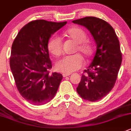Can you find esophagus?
<instances>
[{"instance_id": "obj_1", "label": "esophagus", "mask_w": 131, "mask_h": 131, "mask_svg": "<svg viewBox=\"0 0 131 131\" xmlns=\"http://www.w3.org/2000/svg\"><path fill=\"white\" fill-rule=\"evenodd\" d=\"M62 75H63V77H68V76L70 75V73H69V74H66V73H63V74H62Z\"/></svg>"}]
</instances>
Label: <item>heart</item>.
<instances>
[{
	"label": "heart",
	"instance_id": "1",
	"mask_svg": "<svg viewBox=\"0 0 131 131\" xmlns=\"http://www.w3.org/2000/svg\"><path fill=\"white\" fill-rule=\"evenodd\" d=\"M66 37L71 38L77 43L76 51H79L86 57H90L93 53V48L88 41V35L85 32L79 27H71L64 32ZM49 53L53 55L59 56L62 53V42L56 35L49 37L47 43ZM83 65V59L79 54L64 57L56 63L57 70L63 73L69 74L80 69Z\"/></svg>",
	"mask_w": 131,
	"mask_h": 131
}]
</instances>
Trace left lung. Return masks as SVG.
Instances as JSON below:
<instances>
[{
  "label": "left lung",
  "mask_w": 131,
  "mask_h": 131,
  "mask_svg": "<svg viewBox=\"0 0 131 131\" xmlns=\"http://www.w3.org/2000/svg\"><path fill=\"white\" fill-rule=\"evenodd\" d=\"M73 22L86 27L96 44L94 58L77 88L81 98L96 102L105 97L116 83L122 61L119 40L113 27L101 18L86 17Z\"/></svg>",
  "instance_id": "left-lung-1"
}]
</instances>
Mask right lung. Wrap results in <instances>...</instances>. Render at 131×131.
Instances as JSON below:
<instances>
[{"instance_id": "1", "label": "right lung", "mask_w": 131, "mask_h": 131, "mask_svg": "<svg viewBox=\"0 0 131 131\" xmlns=\"http://www.w3.org/2000/svg\"><path fill=\"white\" fill-rule=\"evenodd\" d=\"M36 20L25 25L12 47L9 64L20 94L33 105L50 102L57 93L62 74L49 73L52 63L47 43L49 37L66 24Z\"/></svg>"}]
</instances>
